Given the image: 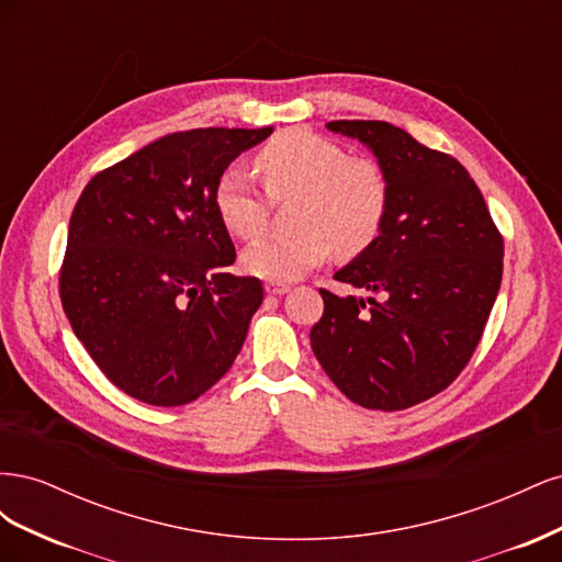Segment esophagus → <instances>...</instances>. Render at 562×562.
Returning <instances> with one entry per match:
<instances>
[{"label":"esophagus","mask_w":562,"mask_h":562,"mask_svg":"<svg viewBox=\"0 0 562 562\" xmlns=\"http://www.w3.org/2000/svg\"><path fill=\"white\" fill-rule=\"evenodd\" d=\"M265 291H267L269 295H283V293L291 291V285L281 283V281H267V283H265Z\"/></svg>","instance_id":"obj_1"}]
</instances>
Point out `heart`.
Returning a JSON list of instances; mask_svg holds the SVG:
<instances>
[{
  "label": "heart",
  "mask_w": 562,
  "mask_h": 562,
  "mask_svg": "<svg viewBox=\"0 0 562 562\" xmlns=\"http://www.w3.org/2000/svg\"><path fill=\"white\" fill-rule=\"evenodd\" d=\"M271 201L295 199L293 234H271L244 250L252 277L291 281L321 265L330 250L359 255L378 239L389 211V180L370 157H349L323 135L291 128L255 157ZM215 213L236 239H258L269 220V200L241 168L215 182Z\"/></svg>",
  "instance_id": "heart-1"
}]
</instances>
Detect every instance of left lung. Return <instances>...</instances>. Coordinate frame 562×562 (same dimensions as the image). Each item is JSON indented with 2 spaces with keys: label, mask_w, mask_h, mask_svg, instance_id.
<instances>
[{
  "label": "left lung",
  "mask_w": 562,
  "mask_h": 562,
  "mask_svg": "<svg viewBox=\"0 0 562 562\" xmlns=\"http://www.w3.org/2000/svg\"><path fill=\"white\" fill-rule=\"evenodd\" d=\"M389 180L380 236L335 271L370 297L321 288L310 333L321 368L368 411H405L448 389L481 342L502 283L504 239L467 168L386 122L339 119Z\"/></svg>",
  "instance_id": "1"
}]
</instances>
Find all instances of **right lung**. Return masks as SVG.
Here are the masks:
<instances>
[{
    "instance_id": "add662e5",
    "label": "right lung",
    "mask_w": 562,
    "mask_h": 562,
    "mask_svg": "<svg viewBox=\"0 0 562 562\" xmlns=\"http://www.w3.org/2000/svg\"><path fill=\"white\" fill-rule=\"evenodd\" d=\"M269 133H168L83 187L60 302L95 366L131 398L190 403L241 351L265 291L227 271L236 250L215 213V182Z\"/></svg>"
}]
</instances>
